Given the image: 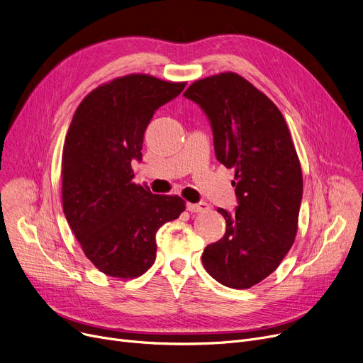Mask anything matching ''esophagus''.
Returning <instances> with one entry per match:
<instances>
[{
  "instance_id": "esophagus-1",
  "label": "esophagus",
  "mask_w": 363,
  "mask_h": 363,
  "mask_svg": "<svg viewBox=\"0 0 363 363\" xmlns=\"http://www.w3.org/2000/svg\"><path fill=\"white\" fill-rule=\"evenodd\" d=\"M208 204L204 203V201H200V203H186V211L191 212V213H203V212H207L208 211Z\"/></svg>"
}]
</instances>
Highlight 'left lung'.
Returning a JSON list of instances; mask_svg holds the SVG:
<instances>
[{"label": "left lung", "instance_id": "left-lung-1", "mask_svg": "<svg viewBox=\"0 0 363 363\" xmlns=\"http://www.w3.org/2000/svg\"><path fill=\"white\" fill-rule=\"evenodd\" d=\"M213 132L218 162L235 169L234 212L218 208L225 235L208 244L204 269L231 289H250L271 275L297 233L301 167L278 107L240 74L228 72L189 85Z\"/></svg>", "mask_w": 363, "mask_h": 363}]
</instances>
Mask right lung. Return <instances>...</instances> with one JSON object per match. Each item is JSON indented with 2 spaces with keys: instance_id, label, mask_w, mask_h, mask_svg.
Returning <instances> with one entry per match:
<instances>
[{
  "instance_id": "add662e5",
  "label": "right lung",
  "mask_w": 363,
  "mask_h": 363,
  "mask_svg": "<svg viewBox=\"0 0 363 363\" xmlns=\"http://www.w3.org/2000/svg\"><path fill=\"white\" fill-rule=\"evenodd\" d=\"M185 85L128 74L89 92L74 111L63 148V212L85 256L106 275H143L156 260L159 228L185 211L181 197L137 185L130 169L143 160L152 114Z\"/></svg>"
}]
</instances>
